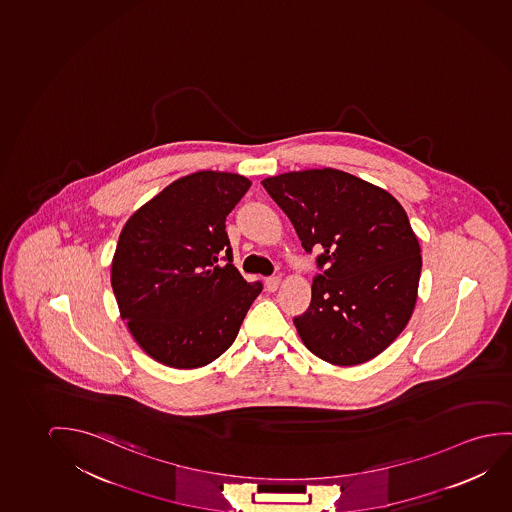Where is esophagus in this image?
<instances>
[{
    "instance_id": "34e87169",
    "label": "esophagus",
    "mask_w": 512,
    "mask_h": 512,
    "mask_svg": "<svg viewBox=\"0 0 512 512\" xmlns=\"http://www.w3.org/2000/svg\"><path fill=\"white\" fill-rule=\"evenodd\" d=\"M280 287V278L278 276H271V278H267L266 280V289L269 292H275Z\"/></svg>"
}]
</instances>
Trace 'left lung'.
Masks as SVG:
<instances>
[{"label":"left lung","instance_id":"left-lung-1","mask_svg":"<svg viewBox=\"0 0 512 512\" xmlns=\"http://www.w3.org/2000/svg\"><path fill=\"white\" fill-rule=\"evenodd\" d=\"M317 257L312 303L294 317L306 349L336 366L366 363L393 343L414 312L421 246L391 193L336 169L262 181Z\"/></svg>","mask_w":512,"mask_h":512}]
</instances>
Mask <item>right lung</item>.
Listing matches in <instances>:
<instances>
[{"label":"right lung","mask_w":512,"mask_h":512,"mask_svg":"<svg viewBox=\"0 0 512 512\" xmlns=\"http://www.w3.org/2000/svg\"><path fill=\"white\" fill-rule=\"evenodd\" d=\"M250 179L199 171L174 181L128 218L112 259L121 319L158 363L190 370L236 340L262 283L232 264L225 220Z\"/></svg>","instance_id":"right-lung-1"}]
</instances>
